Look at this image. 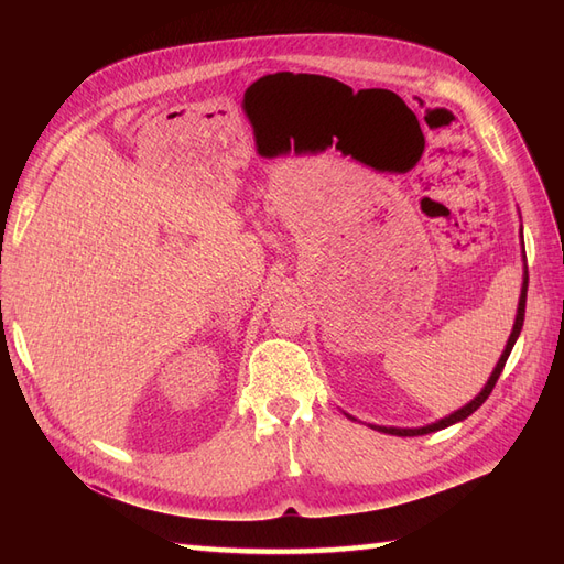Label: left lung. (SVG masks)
Here are the masks:
<instances>
[{
  "mask_svg": "<svg viewBox=\"0 0 564 564\" xmlns=\"http://www.w3.org/2000/svg\"><path fill=\"white\" fill-rule=\"evenodd\" d=\"M520 237H522V228H520ZM522 263H524V272H522V289H520V301H518V313H516V322H513V332H510V336H508V344H506V348H503V352H501V357H499V362H497V367H494V371H491V377L487 379V383H485V388L477 392V395L468 402V404H464L460 409H456V412H452L449 416H445V419H440V421H435V423H429V425H421V429H395V425H371L373 431H379V433H388V435H398V437H414V435H429V433H435V431H442V429H449V425H454V423H458V421H464V419H468L473 412H477V409H480L482 404H485V400L489 398V392L494 390V386H497V381H499V377H501V371H503V365H506V360H508V355H510V350H513V346H516V340H518V336H520V332H522V322H524V305H527V282H529V275H527V256H524V242H522ZM346 414V412H344ZM348 419H352V421H357L355 416H350V414H346Z\"/></svg>",
  "mask_w": 564,
  "mask_h": 564,
  "instance_id": "obj_1",
  "label": "left lung"
}]
</instances>
